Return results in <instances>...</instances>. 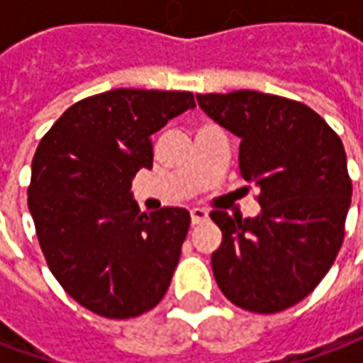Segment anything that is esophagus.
<instances>
[{"label": "esophagus", "instance_id": "esophagus-1", "mask_svg": "<svg viewBox=\"0 0 363 363\" xmlns=\"http://www.w3.org/2000/svg\"><path fill=\"white\" fill-rule=\"evenodd\" d=\"M190 220H192V225H198V223L208 220V212L202 210V208H192L190 210Z\"/></svg>", "mask_w": 363, "mask_h": 363}]
</instances>
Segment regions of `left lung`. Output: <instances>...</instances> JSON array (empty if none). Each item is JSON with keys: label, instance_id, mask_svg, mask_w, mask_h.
<instances>
[{"label": "left lung", "instance_id": "left-lung-1", "mask_svg": "<svg viewBox=\"0 0 363 363\" xmlns=\"http://www.w3.org/2000/svg\"><path fill=\"white\" fill-rule=\"evenodd\" d=\"M200 108L241 138L239 171L260 189L257 218L213 210L212 255L231 303L278 313L299 303L330 270L344 241L352 181L340 138L299 101L259 91L196 95Z\"/></svg>", "mask_w": 363, "mask_h": 363}]
</instances>
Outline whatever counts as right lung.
<instances>
[{"label":"right lung","mask_w":363,"mask_h":363,"mask_svg":"<svg viewBox=\"0 0 363 363\" xmlns=\"http://www.w3.org/2000/svg\"><path fill=\"white\" fill-rule=\"evenodd\" d=\"M194 106L190 91L112 89L72 104L36 147L28 210L46 264L85 309L130 319L163 299L190 213L140 212L132 179L153 165L151 134Z\"/></svg>","instance_id":"obj_1"}]
</instances>
